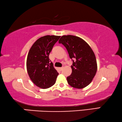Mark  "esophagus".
Listing matches in <instances>:
<instances>
[{
  "instance_id": "1",
  "label": "esophagus",
  "mask_w": 122,
  "mask_h": 122,
  "mask_svg": "<svg viewBox=\"0 0 122 122\" xmlns=\"http://www.w3.org/2000/svg\"><path fill=\"white\" fill-rule=\"evenodd\" d=\"M63 68V67H60V68H59V69H60V71H62V69Z\"/></svg>"
}]
</instances>
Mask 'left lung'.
<instances>
[{
  "mask_svg": "<svg viewBox=\"0 0 122 122\" xmlns=\"http://www.w3.org/2000/svg\"><path fill=\"white\" fill-rule=\"evenodd\" d=\"M59 43L66 47L71 59H76L72 60V72L67 78L68 84L79 89L88 86L97 70L96 56L91 48L82 38L73 35L62 36Z\"/></svg>",
  "mask_w": 122,
  "mask_h": 122,
  "instance_id": "obj_1",
  "label": "left lung"
}]
</instances>
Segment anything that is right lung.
Segmentation results:
<instances>
[{
    "mask_svg": "<svg viewBox=\"0 0 122 122\" xmlns=\"http://www.w3.org/2000/svg\"><path fill=\"white\" fill-rule=\"evenodd\" d=\"M60 36L47 35L41 37L31 47L26 60L28 75L34 84L46 89L54 85L59 73L54 68L49 58L53 46Z\"/></svg>",
    "mask_w": 122,
    "mask_h": 122,
    "instance_id": "obj_1",
    "label": "right lung"
}]
</instances>
